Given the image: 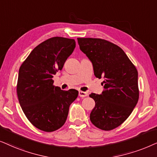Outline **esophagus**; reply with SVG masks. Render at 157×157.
<instances>
[{
	"mask_svg": "<svg viewBox=\"0 0 157 157\" xmlns=\"http://www.w3.org/2000/svg\"><path fill=\"white\" fill-rule=\"evenodd\" d=\"M79 96L80 97H86V96H87V93H86V92H83V91H79Z\"/></svg>",
	"mask_w": 157,
	"mask_h": 157,
	"instance_id": "esophagus-1",
	"label": "esophagus"
}]
</instances>
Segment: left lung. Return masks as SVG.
Wrapping results in <instances>:
<instances>
[{
  "label": "left lung",
  "mask_w": 157,
  "mask_h": 157,
  "mask_svg": "<svg viewBox=\"0 0 157 157\" xmlns=\"http://www.w3.org/2000/svg\"><path fill=\"white\" fill-rule=\"evenodd\" d=\"M80 49L92 62L96 77H103L100 95L91 93L95 102L90 119L97 128L110 131L128 118L139 100L138 72L121 48L101 39L77 38Z\"/></svg>",
  "instance_id": "1"
}]
</instances>
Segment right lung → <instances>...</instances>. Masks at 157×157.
Segmentation results:
<instances>
[{
	"mask_svg": "<svg viewBox=\"0 0 157 157\" xmlns=\"http://www.w3.org/2000/svg\"><path fill=\"white\" fill-rule=\"evenodd\" d=\"M74 39L53 37L33 49L18 72L17 95L28 120L46 132L63 126L69 108L78 95L75 89L62 90L53 85L52 78L62 70L74 51Z\"/></svg>",
	"mask_w": 157,
	"mask_h": 157,
	"instance_id": "right-lung-1",
	"label": "right lung"
}]
</instances>
